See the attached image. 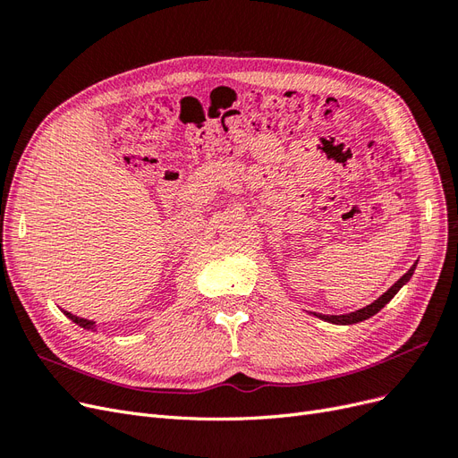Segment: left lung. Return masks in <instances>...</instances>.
Returning <instances> with one entry per match:
<instances>
[{
    "mask_svg": "<svg viewBox=\"0 0 458 458\" xmlns=\"http://www.w3.org/2000/svg\"><path fill=\"white\" fill-rule=\"evenodd\" d=\"M414 269H417V263H414V266L403 276H401V279L395 284H392L390 288H387L380 298H377L372 303H369V306H365L361 310L352 311V313H344V315H323V313L310 311V315L318 317V318H321V321H327V323H332V325H355V323H361V321H365V318L377 315L386 306V303L390 301L399 293V290L411 281Z\"/></svg>",
    "mask_w": 458,
    "mask_h": 458,
    "instance_id": "1",
    "label": "left lung"
}]
</instances>
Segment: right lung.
<instances>
[{"mask_svg":"<svg viewBox=\"0 0 458 458\" xmlns=\"http://www.w3.org/2000/svg\"><path fill=\"white\" fill-rule=\"evenodd\" d=\"M68 318H71L72 323H76V325H80L81 328H86V330H95V327H97V323L95 321H89V318H84V317H78V315H72V313H68V311H63Z\"/></svg>","mask_w":458,"mask_h":458,"instance_id":"1","label":"right lung"}]
</instances>
